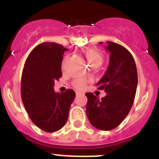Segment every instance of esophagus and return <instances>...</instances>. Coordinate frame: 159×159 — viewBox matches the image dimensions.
Returning a JSON list of instances; mask_svg holds the SVG:
<instances>
[{
	"instance_id": "esophagus-1",
	"label": "esophagus",
	"mask_w": 159,
	"mask_h": 159,
	"mask_svg": "<svg viewBox=\"0 0 159 159\" xmlns=\"http://www.w3.org/2000/svg\"><path fill=\"white\" fill-rule=\"evenodd\" d=\"M80 94H82L80 92H76V95H80Z\"/></svg>"
}]
</instances>
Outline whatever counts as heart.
Instances as JSON below:
<instances>
[{
	"label": "heart",
	"mask_w": 159,
	"mask_h": 159,
	"mask_svg": "<svg viewBox=\"0 0 159 159\" xmlns=\"http://www.w3.org/2000/svg\"><path fill=\"white\" fill-rule=\"evenodd\" d=\"M84 55L88 60V63L91 64V66L95 67V66H99L103 61V57L100 52L95 50H87L84 52ZM90 80L85 78H79L75 80L72 82L73 86L75 88L80 90H83L86 88L87 84L90 82Z\"/></svg>",
	"instance_id": "1"
}]
</instances>
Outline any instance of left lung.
<instances>
[{"mask_svg":"<svg viewBox=\"0 0 159 159\" xmlns=\"http://www.w3.org/2000/svg\"><path fill=\"white\" fill-rule=\"evenodd\" d=\"M107 43L105 48L110 52V63L96 84L98 89L104 90L106 96L99 99L92 92L86 93L87 116L93 127L102 130L115 129L128 115L138 84L136 64L130 52L119 43Z\"/></svg>","mask_w":159,"mask_h":159,"instance_id":"obj_1","label":"left lung"}]
</instances>
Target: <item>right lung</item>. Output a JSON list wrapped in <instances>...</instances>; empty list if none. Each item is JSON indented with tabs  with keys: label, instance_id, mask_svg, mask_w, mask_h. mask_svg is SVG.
Segmentation results:
<instances>
[{
	"label": "right lung",
	"instance_id": "obj_1",
	"mask_svg": "<svg viewBox=\"0 0 159 159\" xmlns=\"http://www.w3.org/2000/svg\"><path fill=\"white\" fill-rule=\"evenodd\" d=\"M58 43H40L29 55L21 76L22 102L29 118L42 130L55 132L66 124L75 93L54 92L55 81L62 76L61 63L67 51Z\"/></svg>",
	"mask_w": 159,
	"mask_h": 159
}]
</instances>
